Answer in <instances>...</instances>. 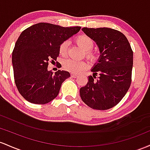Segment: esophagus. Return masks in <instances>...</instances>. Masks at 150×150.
<instances>
[{"label":"esophagus","instance_id":"esophagus-1","mask_svg":"<svg viewBox=\"0 0 150 150\" xmlns=\"http://www.w3.org/2000/svg\"><path fill=\"white\" fill-rule=\"evenodd\" d=\"M77 76H78L77 74H71V78H76Z\"/></svg>","mask_w":150,"mask_h":150}]
</instances>
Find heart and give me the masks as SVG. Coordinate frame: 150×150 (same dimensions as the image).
Masks as SVG:
<instances>
[{"label":"heart","mask_w":150,"mask_h":150,"mask_svg":"<svg viewBox=\"0 0 150 150\" xmlns=\"http://www.w3.org/2000/svg\"><path fill=\"white\" fill-rule=\"evenodd\" d=\"M75 42L84 51V56L88 59L90 62H94L98 59V53L96 50H93L92 48L94 46V41L88 35L82 34L76 37ZM69 47V42L64 41L60 44L59 47V53L62 57H65L67 54ZM88 67V64L85 61L77 62L74 60L68 59L63 62V68L66 71L71 73H79L82 71L85 70Z\"/></svg>","instance_id":"1"}]
</instances>
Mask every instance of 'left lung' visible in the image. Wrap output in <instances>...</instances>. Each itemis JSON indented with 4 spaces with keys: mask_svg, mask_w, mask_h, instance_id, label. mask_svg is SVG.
Instances as JSON below:
<instances>
[{
    "mask_svg": "<svg viewBox=\"0 0 150 150\" xmlns=\"http://www.w3.org/2000/svg\"><path fill=\"white\" fill-rule=\"evenodd\" d=\"M82 30L98 46V63L93 76L80 88V96L88 106L105 110L115 106L125 96L132 81L133 52L122 33L112 28H88ZM99 73V77L95 76Z\"/></svg>",
    "mask_w": 150,
    "mask_h": 150,
    "instance_id": "left-lung-1",
    "label": "left lung"
}]
</instances>
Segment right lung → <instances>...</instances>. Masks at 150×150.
Wrapping results in <instances>:
<instances>
[{
	"instance_id": "right-lung-1",
	"label": "right lung",
	"mask_w": 150,
	"mask_h": 150,
	"mask_svg": "<svg viewBox=\"0 0 150 150\" xmlns=\"http://www.w3.org/2000/svg\"><path fill=\"white\" fill-rule=\"evenodd\" d=\"M80 29L40 23L23 31L13 49L12 62L15 83L25 100L43 105L57 96L70 74L58 70L54 74L47 70L49 62L56 61L60 44Z\"/></svg>"
}]
</instances>
